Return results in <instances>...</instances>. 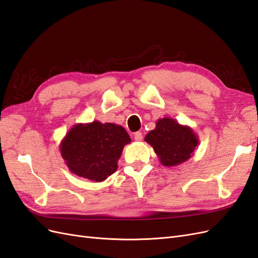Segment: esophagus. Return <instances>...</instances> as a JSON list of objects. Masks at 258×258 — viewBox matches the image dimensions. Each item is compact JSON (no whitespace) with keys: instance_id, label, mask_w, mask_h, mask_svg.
<instances>
[{"instance_id":"esophagus-1","label":"esophagus","mask_w":258,"mask_h":258,"mask_svg":"<svg viewBox=\"0 0 258 258\" xmlns=\"http://www.w3.org/2000/svg\"><path fill=\"white\" fill-rule=\"evenodd\" d=\"M134 139L136 142H141L143 139V134L141 133V132H137V133H135L134 135Z\"/></svg>"}]
</instances>
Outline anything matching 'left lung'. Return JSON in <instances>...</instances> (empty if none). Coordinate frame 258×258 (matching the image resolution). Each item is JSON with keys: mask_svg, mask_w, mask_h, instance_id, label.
Instances as JSON below:
<instances>
[{"mask_svg": "<svg viewBox=\"0 0 258 258\" xmlns=\"http://www.w3.org/2000/svg\"><path fill=\"white\" fill-rule=\"evenodd\" d=\"M145 141L157 153L160 163L167 167L189 160L199 145L198 135L192 128L171 117L159 119L156 128L146 135Z\"/></svg>", "mask_w": 258, "mask_h": 258, "instance_id": "1", "label": "left lung"}]
</instances>
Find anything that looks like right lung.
<instances>
[{"mask_svg": "<svg viewBox=\"0 0 258 258\" xmlns=\"http://www.w3.org/2000/svg\"><path fill=\"white\" fill-rule=\"evenodd\" d=\"M131 142L121 125L93 121L73 125L59 150L72 174L100 182L116 171L124 146Z\"/></svg>", "mask_w": 258, "mask_h": 258, "instance_id": "right-lung-1", "label": "right lung"}]
</instances>
